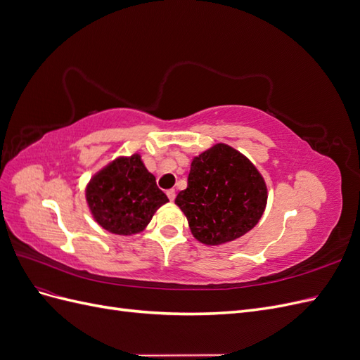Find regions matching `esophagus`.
Wrapping results in <instances>:
<instances>
[{
    "label": "esophagus",
    "instance_id": "34e87169",
    "mask_svg": "<svg viewBox=\"0 0 360 360\" xmlns=\"http://www.w3.org/2000/svg\"><path fill=\"white\" fill-rule=\"evenodd\" d=\"M167 195H168L169 201H174V200H176V191H174V189H169V191L167 192Z\"/></svg>",
    "mask_w": 360,
    "mask_h": 360
}]
</instances>
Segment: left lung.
<instances>
[{
    "label": "left lung",
    "mask_w": 360,
    "mask_h": 360,
    "mask_svg": "<svg viewBox=\"0 0 360 360\" xmlns=\"http://www.w3.org/2000/svg\"><path fill=\"white\" fill-rule=\"evenodd\" d=\"M176 204L193 237L217 246L236 240L258 224L267 204V186L252 162L219 143L192 159L188 188L179 192Z\"/></svg>",
    "instance_id": "8db88e82"
}]
</instances>
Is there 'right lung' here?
I'll list each match as a JSON object with an SVG mask.
<instances>
[{
  "mask_svg": "<svg viewBox=\"0 0 360 360\" xmlns=\"http://www.w3.org/2000/svg\"><path fill=\"white\" fill-rule=\"evenodd\" d=\"M85 200L94 221L118 236L144 231L159 207L168 202L138 153L117 158L96 172Z\"/></svg>",
  "mask_w": 360,
  "mask_h": 360,
  "instance_id": "add662e5",
  "label": "right lung"
}]
</instances>
